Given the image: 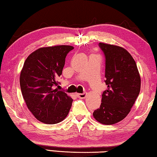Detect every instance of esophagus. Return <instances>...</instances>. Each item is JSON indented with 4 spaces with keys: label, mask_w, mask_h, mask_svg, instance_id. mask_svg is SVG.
I'll list each match as a JSON object with an SVG mask.
<instances>
[{
    "label": "esophagus",
    "mask_w": 157,
    "mask_h": 157,
    "mask_svg": "<svg viewBox=\"0 0 157 157\" xmlns=\"http://www.w3.org/2000/svg\"><path fill=\"white\" fill-rule=\"evenodd\" d=\"M87 93L86 92H84L82 94H77V96L78 98H85V97H86L87 96Z\"/></svg>",
    "instance_id": "34e87169"
}]
</instances>
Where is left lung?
<instances>
[{"label":"left lung","mask_w":157,"mask_h":157,"mask_svg":"<svg viewBox=\"0 0 157 157\" xmlns=\"http://www.w3.org/2000/svg\"><path fill=\"white\" fill-rule=\"evenodd\" d=\"M105 57L107 90L93 115L98 122L111 125L120 122L131 111L141 88V78L134 59L120 46L99 43Z\"/></svg>","instance_id":"left-lung-1"}]
</instances>
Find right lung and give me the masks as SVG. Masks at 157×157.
I'll return each mask as SVG.
<instances>
[{
  "mask_svg": "<svg viewBox=\"0 0 157 157\" xmlns=\"http://www.w3.org/2000/svg\"><path fill=\"white\" fill-rule=\"evenodd\" d=\"M74 49L71 46L40 48L26 58L20 73L23 98L32 114L44 124H54L68 114L73 100L58 90L66 57Z\"/></svg>",
  "mask_w": 157,
  "mask_h": 157,
  "instance_id": "1",
  "label": "right lung"
}]
</instances>
